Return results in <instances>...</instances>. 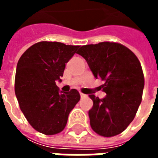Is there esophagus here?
Wrapping results in <instances>:
<instances>
[{"mask_svg":"<svg viewBox=\"0 0 158 158\" xmlns=\"http://www.w3.org/2000/svg\"><path fill=\"white\" fill-rule=\"evenodd\" d=\"M80 96H81V97H85L86 95L85 94H83V93H80Z\"/></svg>","mask_w":158,"mask_h":158,"instance_id":"34e87169","label":"esophagus"}]
</instances>
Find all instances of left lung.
Segmentation results:
<instances>
[{
    "mask_svg": "<svg viewBox=\"0 0 158 158\" xmlns=\"http://www.w3.org/2000/svg\"><path fill=\"white\" fill-rule=\"evenodd\" d=\"M77 53L95 78L104 80V98L89 95L93 101L90 126L100 135H117L132 122L141 102L145 81L140 62L129 49L114 42L83 45Z\"/></svg>",
    "mask_w": 158,
    "mask_h": 158,
    "instance_id": "1",
    "label": "left lung"
}]
</instances>
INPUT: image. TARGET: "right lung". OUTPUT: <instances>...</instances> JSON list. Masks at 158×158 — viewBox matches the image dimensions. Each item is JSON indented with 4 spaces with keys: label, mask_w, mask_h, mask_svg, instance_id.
Segmentation results:
<instances>
[{
    "label": "right lung",
    "mask_w": 158,
    "mask_h": 158,
    "mask_svg": "<svg viewBox=\"0 0 158 158\" xmlns=\"http://www.w3.org/2000/svg\"><path fill=\"white\" fill-rule=\"evenodd\" d=\"M79 45L41 41L30 46L17 65L15 93L20 109L34 129L47 135L65 128L70 112L80 99L78 90H60L66 63Z\"/></svg>",
    "instance_id": "add662e5"
}]
</instances>
